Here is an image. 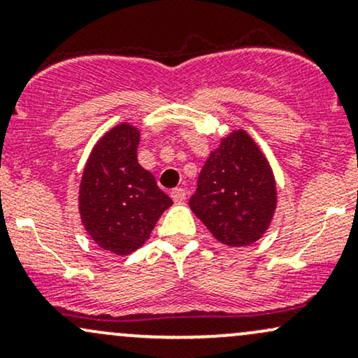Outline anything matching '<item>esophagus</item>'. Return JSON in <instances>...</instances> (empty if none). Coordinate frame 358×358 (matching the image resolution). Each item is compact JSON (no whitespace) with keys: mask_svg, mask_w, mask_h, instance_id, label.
<instances>
[{"mask_svg":"<svg viewBox=\"0 0 358 358\" xmlns=\"http://www.w3.org/2000/svg\"><path fill=\"white\" fill-rule=\"evenodd\" d=\"M170 195H171V199H173L175 203H183L185 199H187V192H185L183 188H173Z\"/></svg>","mask_w":358,"mask_h":358,"instance_id":"obj_1","label":"esophagus"}]
</instances>
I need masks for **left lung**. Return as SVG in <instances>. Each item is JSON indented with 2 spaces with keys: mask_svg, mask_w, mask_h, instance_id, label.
Returning <instances> with one entry per match:
<instances>
[{
  "mask_svg": "<svg viewBox=\"0 0 358 358\" xmlns=\"http://www.w3.org/2000/svg\"><path fill=\"white\" fill-rule=\"evenodd\" d=\"M190 208L217 241L249 245L268 231L278 203L268 159L244 129L220 139L200 171Z\"/></svg>",
  "mask_w": 358,
  "mask_h": 358,
  "instance_id": "1",
  "label": "left lung"
}]
</instances>
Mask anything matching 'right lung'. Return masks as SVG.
<instances>
[{
	"label": "right lung",
	"mask_w": 358,
	"mask_h": 358,
	"mask_svg": "<svg viewBox=\"0 0 358 358\" xmlns=\"http://www.w3.org/2000/svg\"><path fill=\"white\" fill-rule=\"evenodd\" d=\"M138 127L122 122L102 136L84 168L82 224L101 249L127 256L150 239L171 199L138 163Z\"/></svg>",
	"instance_id": "right-lung-1"
}]
</instances>
